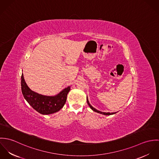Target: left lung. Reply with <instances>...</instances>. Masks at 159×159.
Here are the masks:
<instances>
[{"label":"left lung","mask_w":159,"mask_h":159,"mask_svg":"<svg viewBox=\"0 0 159 159\" xmlns=\"http://www.w3.org/2000/svg\"><path fill=\"white\" fill-rule=\"evenodd\" d=\"M87 102H88V105L89 106V107L91 108V109H92L93 111L97 112V113H98L102 114H103V115H112V114H114L116 113V112H114V113H105V112H102V111H100L96 110L95 108H94L91 105V104L89 103V100H88V97H87Z\"/></svg>","instance_id":"obj_1"}]
</instances>
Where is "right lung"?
I'll use <instances>...</instances> for the list:
<instances>
[{
  "label": "right lung",
  "mask_w": 159,
  "mask_h": 159,
  "mask_svg": "<svg viewBox=\"0 0 159 159\" xmlns=\"http://www.w3.org/2000/svg\"><path fill=\"white\" fill-rule=\"evenodd\" d=\"M21 91L28 103L37 112L42 114H51L59 111L64 106L70 86L66 88L54 96H48L32 91L27 85L21 75Z\"/></svg>",
  "instance_id": "right-lung-1"
}]
</instances>
